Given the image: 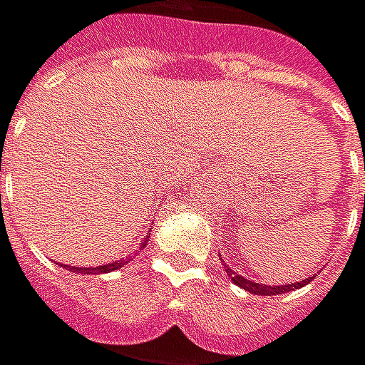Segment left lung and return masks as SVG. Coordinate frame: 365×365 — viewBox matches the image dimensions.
<instances>
[{
	"label": "left lung",
	"instance_id": "1",
	"mask_svg": "<svg viewBox=\"0 0 365 365\" xmlns=\"http://www.w3.org/2000/svg\"><path fill=\"white\" fill-rule=\"evenodd\" d=\"M220 261H222V265H225V272H227V276L240 287V289H244V291H248V293H252V295H280V293H289V291H295V289H302V287H306L312 278H314V274L310 276V278H304V280H299V282H291V284H278V287H269V284H261V282H255V280H248V278H244V276H240L235 269H231L227 263H225V259H222V255H220Z\"/></svg>",
	"mask_w": 365,
	"mask_h": 365
}]
</instances>
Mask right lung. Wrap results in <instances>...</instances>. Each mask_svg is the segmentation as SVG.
<instances>
[{
    "instance_id": "right-lung-1",
    "label": "right lung",
    "mask_w": 365,
    "mask_h": 365,
    "mask_svg": "<svg viewBox=\"0 0 365 365\" xmlns=\"http://www.w3.org/2000/svg\"><path fill=\"white\" fill-rule=\"evenodd\" d=\"M147 242H149V235H145V240L140 242V246H138V250H143L145 246H147ZM138 255V252H136ZM132 261V257H125V259H121V261H113V263H106V265H98V267H70V265H63V267H70L72 272H76V274H108V272H115V269H121L123 265H128Z\"/></svg>"
}]
</instances>
